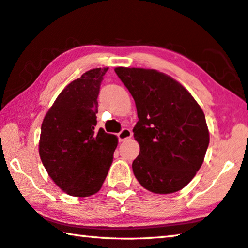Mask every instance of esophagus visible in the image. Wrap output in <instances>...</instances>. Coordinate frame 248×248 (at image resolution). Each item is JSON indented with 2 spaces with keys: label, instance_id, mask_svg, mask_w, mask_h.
Wrapping results in <instances>:
<instances>
[{
  "label": "esophagus",
  "instance_id": "esophagus-1",
  "mask_svg": "<svg viewBox=\"0 0 248 248\" xmlns=\"http://www.w3.org/2000/svg\"><path fill=\"white\" fill-rule=\"evenodd\" d=\"M117 136H119L120 142H124V140L131 139V137H132V132H131V129H128V128H123L119 133V134H117Z\"/></svg>",
  "mask_w": 248,
  "mask_h": 248
}]
</instances>
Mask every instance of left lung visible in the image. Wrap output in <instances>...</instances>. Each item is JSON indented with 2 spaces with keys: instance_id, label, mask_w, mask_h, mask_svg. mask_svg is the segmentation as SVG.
<instances>
[{
  "instance_id": "8db88e82",
  "label": "left lung",
  "mask_w": 248,
  "mask_h": 248,
  "mask_svg": "<svg viewBox=\"0 0 248 248\" xmlns=\"http://www.w3.org/2000/svg\"><path fill=\"white\" fill-rule=\"evenodd\" d=\"M135 101L133 128L140 154L133 173L144 188L170 194L184 188L204 162L209 132L203 109L187 90L156 70L116 67Z\"/></svg>"
}]
</instances>
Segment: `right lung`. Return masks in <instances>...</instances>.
<instances>
[{"instance_id": "obj_1", "label": "right lung", "mask_w": 248, "mask_h": 248, "mask_svg": "<svg viewBox=\"0 0 248 248\" xmlns=\"http://www.w3.org/2000/svg\"><path fill=\"white\" fill-rule=\"evenodd\" d=\"M108 70L93 68L71 82L42 123L41 161L53 182L71 196L97 193L112 165L117 137L95 128L97 96Z\"/></svg>"}]
</instances>
